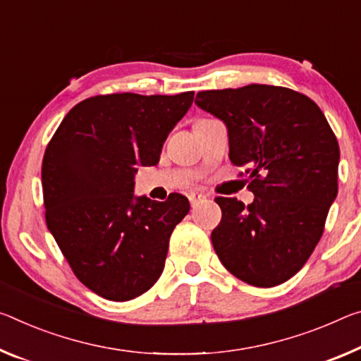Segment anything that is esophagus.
I'll return each instance as SVG.
<instances>
[{
  "mask_svg": "<svg viewBox=\"0 0 361 361\" xmlns=\"http://www.w3.org/2000/svg\"><path fill=\"white\" fill-rule=\"evenodd\" d=\"M188 197H190V202H191L192 207H196V205H197L199 202L205 201V196H204V194H201V192H196V191H194V192H190V196H188Z\"/></svg>",
  "mask_w": 361,
  "mask_h": 361,
  "instance_id": "esophagus-1",
  "label": "esophagus"
}]
</instances>
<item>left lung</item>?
I'll return each mask as SVG.
<instances>
[{
    "label": "left lung",
    "instance_id": "8db88e82",
    "mask_svg": "<svg viewBox=\"0 0 361 361\" xmlns=\"http://www.w3.org/2000/svg\"><path fill=\"white\" fill-rule=\"evenodd\" d=\"M196 104L226 125L230 160L247 167L255 196L247 207L236 197L215 199L216 255L257 288L288 281L317 247L337 196L336 135L308 96L284 87L199 91Z\"/></svg>",
    "mask_w": 361,
    "mask_h": 361
}]
</instances>
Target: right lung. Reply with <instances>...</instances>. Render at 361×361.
Listing matches in <instances>:
<instances>
[{
  "label": "right lung",
  "instance_id": "1",
  "mask_svg": "<svg viewBox=\"0 0 361 361\" xmlns=\"http://www.w3.org/2000/svg\"><path fill=\"white\" fill-rule=\"evenodd\" d=\"M194 91L99 94L68 111L44 151V216L72 271L107 300L145 294L164 271L173 228L190 212L183 194L136 197L140 165H156Z\"/></svg>",
  "mask_w": 361,
  "mask_h": 361
}]
</instances>
